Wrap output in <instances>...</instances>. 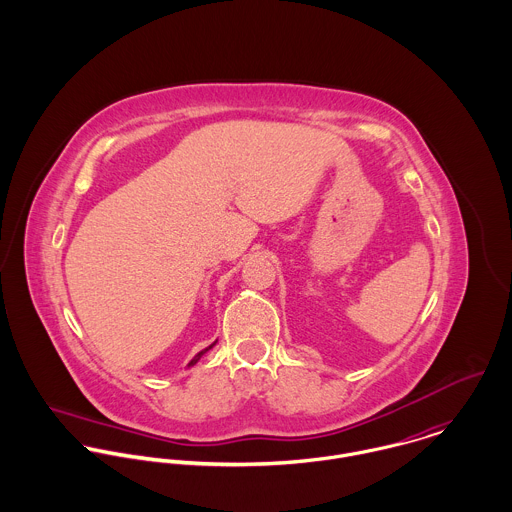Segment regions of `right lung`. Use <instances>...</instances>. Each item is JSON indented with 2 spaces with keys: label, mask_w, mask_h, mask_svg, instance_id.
Instances as JSON below:
<instances>
[{
  "label": "right lung",
  "mask_w": 512,
  "mask_h": 512,
  "mask_svg": "<svg viewBox=\"0 0 512 512\" xmlns=\"http://www.w3.org/2000/svg\"><path fill=\"white\" fill-rule=\"evenodd\" d=\"M215 345H217V341H215V343H213V345H209V347H207V349H203V351H201V353H197V355H195V357H193V359H191V363H189V366L197 365V363H199V359H201V357H203V355H205V353H207V351H209V349H213V347H215Z\"/></svg>",
  "instance_id": "obj_1"
}]
</instances>
